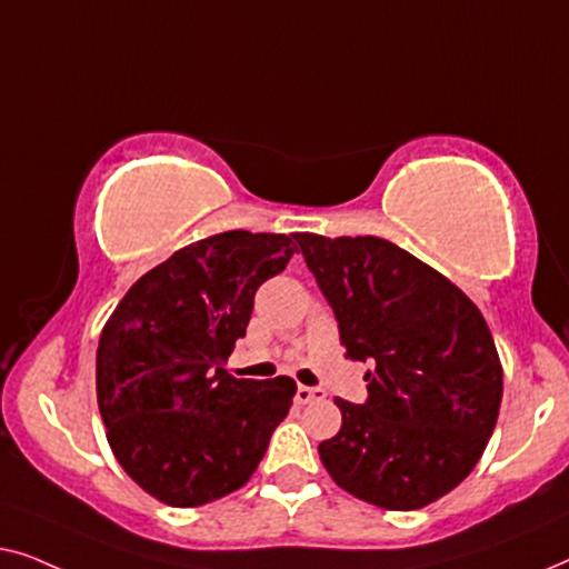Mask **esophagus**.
<instances>
[{"label": "esophagus", "instance_id": "34e87169", "mask_svg": "<svg viewBox=\"0 0 569 569\" xmlns=\"http://www.w3.org/2000/svg\"><path fill=\"white\" fill-rule=\"evenodd\" d=\"M323 399H326L323 388L298 386V391H295V401H298V403H313V401H323Z\"/></svg>", "mask_w": 569, "mask_h": 569}]
</instances>
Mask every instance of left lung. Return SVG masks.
Returning <instances> with one entry per match:
<instances>
[{
	"label": "left lung",
	"instance_id": "8db88e82",
	"mask_svg": "<svg viewBox=\"0 0 569 569\" xmlns=\"http://www.w3.org/2000/svg\"><path fill=\"white\" fill-rule=\"evenodd\" d=\"M368 399H337L341 430L318 446L331 479L386 510H417L469 477L492 438L502 368L479 308L376 236L295 232Z\"/></svg>",
	"mask_w": 569,
	"mask_h": 569
}]
</instances>
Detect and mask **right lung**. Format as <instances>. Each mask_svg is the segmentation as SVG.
<instances>
[{"mask_svg": "<svg viewBox=\"0 0 569 569\" xmlns=\"http://www.w3.org/2000/svg\"><path fill=\"white\" fill-rule=\"evenodd\" d=\"M290 236L230 230L176 251L131 284L98 341V407L116 461L144 492L197 508L243 487L292 407L295 380L232 378L256 290Z\"/></svg>", "mask_w": 569, "mask_h": 569, "instance_id": "add662e5", "label": "right lung"}]
</instances>
